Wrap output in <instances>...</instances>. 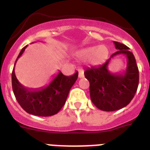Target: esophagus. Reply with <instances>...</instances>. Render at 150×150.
<instances>
[{"label": "esophagus", "mask_w": 150, "mask_h": 150, "mask_svg": "<svg viewBox=\"0 0 150 150\" xmlns=\"http://www.w3.org/2000/svg\"><path fill=\"white\" fill-rule=\"evenodd\" d=\"M84 77V71L82 70V69H79V78H83Z\"/></svg>", "instance_id": "esophagus-1"}]
</instances>
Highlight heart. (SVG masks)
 <instances>
[{"label": "heart", "instance_id": "b5f03b06", "mask_svg": "<svg viewBox=\"0 0 150 150\" xmlns=\"http://www.w3.org/2000/svg\"><path fill=\"white\" fill-rule=\"evenodd\" d=\"M108 49L103 45L89 47L78 52V56L81 58H90L91 64L93 65H100L104 63L108 57Z\"/></svg>", "mask_w": 150, "mask_h": 150}]
</instances>
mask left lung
Instances as JSON below:
<instances>
[{"mask_svg": "<svg viewBox=\"0 0 150 150\" xmlns=\"http://www.w3.org/2000/svg\"><path fill=\"white\" fill-rule=\"evenodd\" d=\"M118 50L103 65L92 67L85 71V77L89 82V93L92 102L103 111L117 110L132 100L139 86V69L133 54L123 43L114 41ZM125 55L128 59L127 68L123 73L113 74L107 69L109 61L114 56Z\"/></svg>", "mask_w": 150, "mask_h": 150, "instance_id": "1", "label": "left lung"}]
</instances>
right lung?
Returning <instances> with one entry per match:
<instances>
[{"instance_id":"right-lung-1","label":"right lung","mask_w":150,"mask_h":150,"mask_svg":"<svg viewBox=\"0 0 150 150\" xmlns=\"http://www.w3.org/2000/svg\"><path fill=\"white\" fill-rule=\"evenodd\" d=\"M27 46L22 49L15 61L11 75L12 89L18 103L25 111L33 115L49 117L57 114L66 102L71 88L78 79V71L66 76L59 71L47 86L41 89H27L18 81L15 74V66L18 59Z\"/></svg>"}]
</instances>
